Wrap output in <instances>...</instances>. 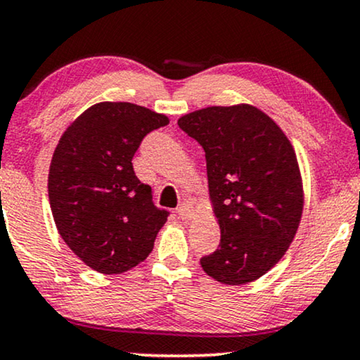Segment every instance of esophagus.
<instances>
[{"label":"esophagus","instance_id":"esophagus-1","mask_svg":"<svg viewBox=\"0 0 360 360\" xmlns=\"http://www.w3.org/2000/svg\"><path fill=\"white\" fill-rule=\"evenodd\" d=\"M177 216H179L181 219H191V217H193V209H191L188 204H181V206L177 207Z\"/></svg>","mask_w":360,"mask_h":360}]
</instances>
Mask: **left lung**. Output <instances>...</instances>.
Masks as SVG:
<instances>
[{
	"instance_id": "left-lung-1",
	"label": "left lung",
	"mask_w": 360,
	"mask_h": 360,
	"mask_svg": "<svg viewBox=\"0 0 360 360\" xmlns=\"http://www.w3.org/2000/svg\"><path fill=\"white\" fill-rule=\"evenodd\" d=\"M206 153L219 248L201 257L212 279L248 284L284 256L297 233L304 195L297 158L282 129L251 104L211 106L177 121Z\"/></svg>"
}]
</instances>
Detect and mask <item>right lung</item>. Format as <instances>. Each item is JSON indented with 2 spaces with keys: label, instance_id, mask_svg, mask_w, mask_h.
<instances>
[{
  "label": "right lung",
  "instance_id": "add662e5",
  "mask_svg": "<svg viewBox=\"0 0 360 360\" xmlns=\"http://www.w3.org/2000/svg\"><path fill=\"white\" fill-rule=\"evenodd\" d=\"M169 120L133 103H98L72 121L54 149L48 194L68 248L91 269L121 274L149 256L169 212L134 174L144 136Z\"/></svg>",
  "mask_w": 360,
  "mask_h": 360
}]
</instances>
